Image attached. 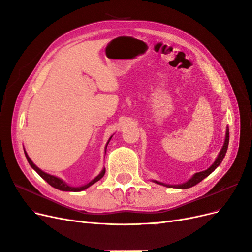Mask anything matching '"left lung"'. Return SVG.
Segmentation results:
<instances>
[{"mask_svg":"<svg viewBox=\"0 0 252 252\" xmlns=\"http://www.w3.org/2000/svg\"><path fill=\"white\" fill-rule=\"evenodd\" d=\"M228 143H229V128L228 126L226 127V135H225V140H224V144H223V148L221 149L220 153H219V155L217 157V159L215 160L214 163L210 165L207 169L203 170V172H199L194 174L189 180H188L186 182L182 183V184H177V185H170V184H165V183H162L156 180H153V182H155L157 184L160 185H163L166 186V188H174V189H189L191 186H194L196 184H198L199 182H201L203 179H205L207 176H209L212 174L214 170L221 164V162L223 161L225 155H226V152L227 149H228Z\"/></svg>","mask_w":252,"mask_h":252,"instance_id":"obj_1","label":"left lung"}]
</instances>
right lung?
Segmentation results:
<instances>
[{
  "label": "right lung",
  "instance_id": "obj_1",
  "mask_svg": "<svg viewBox=\"0 0 252 252\" xmlns=\"http://www.w3.org/2000/svg\"><path fill=\"white\" fill-rule=\"evenodd\" d=\"M111 138H112V136L110 137V139L108 140V142H107V144H105V152H107V147H108V143L110 142V140H111ZM24 153H25V156H26V158H27V161L29 162V164H30V166L33 168L35 172L43 178V179L45 180V181H47L48 183H49L52 188H54V189H60V190H63V191H82V190H84V189H87L88 188H90L91 185H93L94 183H96L97 181H99L101 178L103 177V175H104V173H105V168L103 167L102 168V170L101 172L97 175L93 180H91L90 182H88L87 184H85V185H82V186H77V188H75V186H71V185H69V184H67L66 182H64L63 180H62L61 178H59V177H56V176H53V175H50V174H47V173H45V172H43L42 169L40 168H38L33 162H32V160L29 158V156H28V154H27V152L24 150Z\"/></svg>",
  "mask_w": 252,
  "mask_h": 252
}]
</instances>
